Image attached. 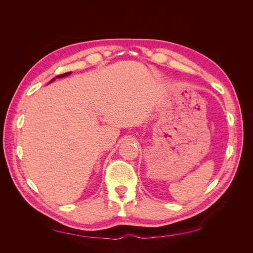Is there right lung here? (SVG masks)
I'll return each instance as SVG.
<instances>
[{
    "label": "right lung",
    "instance_id": "1",
    "mask_svg": "<svg viewBox=\"0 0 253 253\" xmlns=\"http://www.w3.org/2000/svg\"><path fill=\"white\" fill-rule=\"evenodd\" d=\"M72 74V72H68V73H65V74H62V75H59V76H57L56 78H63V77H66V76H68V75H71ZM56 78H53V79H51L49 82H48V84L49 83H51L53 80H56Z\"/></svg>",
    "mask_w": 253,
    "mask_h": 253
}]
</instances>
